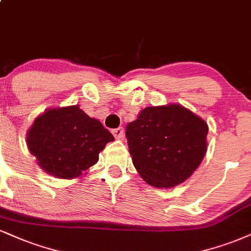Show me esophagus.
<instances>
[{"label": "esophagus", "instance_id": "34e87169", "mask_svg": "<svg viewBox=\"0 0 251 251\" xmlns=\"http://www.w3.org/2000/svg\"><path fill=\"white\" fill-rule=\"evenodd\" d=\"M112 133L116 139H122L124 137V128L123 127H118L112 129Z\"/></svg>", "mask_w": 251, "mask_h": 251}]
</instances>
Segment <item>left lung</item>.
Masks as SVG:
<instances>
[{
	"instance_id": "left-lung-1",
	"label": "left lung",
	"mask_w": 251,
	"mask_h": 251,
	"mask_svg": "<svg viewBox=\"0 0 251 251\" xmlns=\"http://www.w3.org/2000/svg\"><path fill=\"white\" fill-rule=\"evenodd\" d=\"M208 125L180 104L145 107L126 126L129 154L144 181L172 188L188 179L207 152Z\"/></svg>"
}]
</instances>
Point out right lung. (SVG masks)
<instances>
[{"label": "right lung", "mask_w": 251, "mask_h": 251, "mask_svg": "<svg viewBox=\"0 0 251 251\" xmlns=\"http://www.w3.org/2000/svg\"><path fill=\"white\" fill-rule=\"evenodd\" d=\"M113 135L78 105L50 107L39 114L26 133V146L45 173L76 179L97 164Z\"/></svg>", "instance_id": "1"}]
</instances>
